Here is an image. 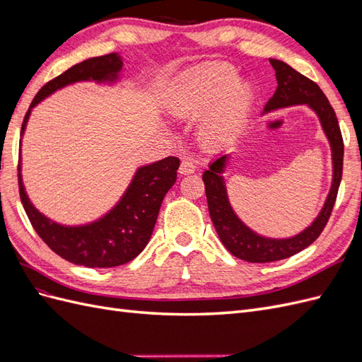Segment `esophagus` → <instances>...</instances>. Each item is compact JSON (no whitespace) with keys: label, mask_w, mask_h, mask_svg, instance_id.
<instances>
[{"label":"esophagus","mask_w":362,"mask_h":362,"mask_svg":"<svg viewBox=\"0 0 362 362\" xmlns=\"http://www.w3.org/2000/svg\"><path fill=\"white\" fill-rule=\"evenodd\" d=\"M194 170H196L194 163H193L192 160H187V158H184V160L181 161L180 169H178V172H180L181 175H192Z\"/></svg>","instance_id":"esophagus-1"}]
</instances>
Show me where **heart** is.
Wrapping results in <instances>:
<instances>
[{
    "instance_id": "obj_1",
    "label": "heart",
    "mask_w": 362,
    "mask_h": 362,
    "mask_svg": "<svg viewBox=\"0 0 362 362\" xmlns=\"http://www.w3.org/2000/svg\"><path fill=\"white\" fill-rule=\"evenodd\" d=\"M254 92L238 83V72L226 63H216L187 76L168 103L175 116H198L199 136L210 146L231 141L249 117Z\"/></svg>"
}]
</instances>
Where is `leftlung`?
I'll list each match as a JSON object with an SVG mask.
<instances>
[{
  "label": "left lung",
  "mask_w": 362,
  "mask_h": 362,
  "mask_svg": "<svg viewBox=\"0 0 362 362\" xmlns=\"http://www.w3.org/2000/svg\"><path fill=\"white\" fill-rule=\"evenodd\" d=\"M270 63L273 69L276 71L278 87L275 95L267 101L264 112L296 104H308L313 110L319 115L322 127L327 139H329L334 161V180L323 210L310 228H306L299 235L286 240L264 238L255 234L254 231H250V229L234 214L231 205L228 202L223 180L221 177V173L223 172L225 168L226 156L214 160L210 164V169L205 170L202 175L208 211H210L213 225L218 237H221L223 246L231 252L234 257L249 262L279 261L298 254V252L313 245L322 234L327 221H329L337 201L339 182H341L343 177V136L338 125L337 115L329 101H327L326 95L323 93L320 87L317 86V83L306 78L305 75L288 66L287 63L276 59H270Z\"/></svg>",
  "instance_id": "left-lung-1"
}]
</instances>
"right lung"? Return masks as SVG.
<instances>
[{
	"instance_id": "1",
	"label": "right lung",
	"mask_w": 362,
	"mask_h": 362,
	"mask_svg": "<svg viewBox=\"0 0 362 362\" xmlns=\"http://www.w3.org/2000/svg\"><path fill=\"white\" fill-rule=\"evenodd\" d=\"M120 68L122 60L116 54L87 59L43 86L31 101L30 110L43 98L66 84L80 80H115ZM30 110L24 117L21 134L24 133ZM178 168L180 158L177 157L140 168L120 202L101 221L87 226H60L42 216L24 192L21 166H18L19 196L31 226L52 252L76 266L116 267L134 259L146 247L164 196L177 181Z\"/></svg>"
}]
</instances>
